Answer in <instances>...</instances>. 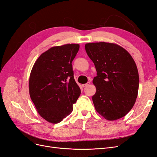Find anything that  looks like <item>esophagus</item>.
Listing matches in <instances>:
<instances>
[{
  "label": "esophagus",
  "mask_w": 157,
  "mask_h": 157,
  "mask_svg": "<svg viewBox=\"0 0 157 157\" xmlns=\"http://www.w3.org/2000/svg\"><path fill=\"white\" fill-rule=\"evenodd\" d=\"M89 84H90V82H87L86 84H82V86L83 88H85V87H86V86H88Z\"/></svg>",
  "instance_id": "obj_1"
}]
</instances>
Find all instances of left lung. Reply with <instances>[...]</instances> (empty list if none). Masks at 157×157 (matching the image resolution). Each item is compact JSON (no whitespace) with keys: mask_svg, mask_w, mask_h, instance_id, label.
I'll list each match as a JSON object with an SVG mask.
<instances>
[{"mask_svg":"<svg viewBox=\"0 0 157 157\" xmlns=\"http://www.w3.org/2000/svg\"><path fill=\"white\" fill-rule=\"evenodd\" d=\"M97 71L92 101L96 111L108 121L124 117L134 105L139 74L131 55L117 44L100 42L85 44Z\"/></svg>","mask_w":157,"mask_h":157,"instance_id":"1","label":"left lung"}]
</instances>
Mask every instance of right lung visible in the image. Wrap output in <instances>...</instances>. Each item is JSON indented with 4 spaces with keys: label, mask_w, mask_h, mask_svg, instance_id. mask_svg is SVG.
<instances>
[{
    "label": "right lung",
    "mask_w": 157,
    "mask_h": 157,
    "mask_svg": "<svg viewBox=\"0 0 157 157\" xmlns=\"http://www.w3.org/2000/svg\"><path fill=\"white\" fill-rule=\"evenodd\" d=\"M79 47L78 44L52 47L39 56L32 68L31 99L39 115L50 123L57 124L69 115L80 94L72 66Z\"/></svg>",
    "instance_id": "1"
}]
</instances>
